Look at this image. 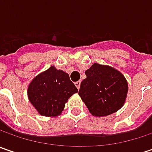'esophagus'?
Wrapping results in <instances>:
<instances>
[{"label":"esophagus","instance_id":"1","mask_svg":"<svg viewBox=\"0 0 152 152\" xmlns=\"http://www.w3.org/2000/svg\"><path fill=\"white\" fill-rule=\"evenodd\" d=\"M80 81H77V82H75V86L77 87V89L78 90H79V88H80Z\"/></svg>","mask_w":152,"mask_h":152}]
</instances>
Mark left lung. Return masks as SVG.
Here are the masks:
<instances>
[{
	"instance_id": "obj_1",
	"label": "left lung",
	"mask_w": 152,
	"mask_h": 152,
	"mask_svg": "<svg viewBox=\"0 0 152 152\" xmlns=\"http://www.w3.org/2000/svg\"><path fill=\"white\" fill-rule=\"evenodd\" d=\"M85 74L86 79L80 84L79 95L93 116L111 115L124 105L129 85L118 70L94 63Z\"/></svg>"
}]
</instances>
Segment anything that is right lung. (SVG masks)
<instances>
[{
    "instance_id": "obj_1",
    "label": "right lung",
    "mask_w": 152,
    "mask_h": 152,
    "mask_svg": "<svg viewBox=\"0 0 152 152\" xmlns=\"http://www.w3.org/2000/svg\"><path fill=\"white\" fill-rule=\"evenodd\" d=\"M27 92L39 115L54 118L61 115L66 102L78 89L67 73L51 66L32 79Z\"/></svg>"
}]
</instances>
